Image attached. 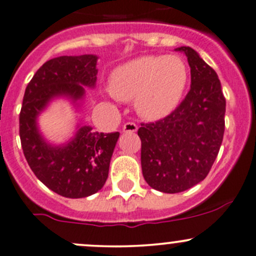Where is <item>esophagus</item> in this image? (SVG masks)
Segmentation results:
<instances>
[{"label":"esophagus","mask_w":256,"mask_h":256,"mask_svg":"<svg viewBox=\"0 0 256 256\" xmlns=\"http://www.w3.org/2000/svg\"><path fill=\"white\" fill-rule=\"evenodd\" d=\"M124 132H136L137 131V125L134 122H126L122 126Z\"/></svg>","instance_id":"1"}]
</instances>
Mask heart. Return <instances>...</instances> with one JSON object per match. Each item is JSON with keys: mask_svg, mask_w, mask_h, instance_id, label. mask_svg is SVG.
Segmentation results:
<instances>
[{"mask_svg": "<svg viewBox=\"0 0 256 256\" xmlns=\"http://www.w3.org/2000/svg\"><path fill=\"white\" fill-rule=\"evenodd\" d=\"M188 77L186 64L179 56H138L112 72L109 90L119 100H134L140 116L154 121L178 106Z\"/></svg>", "mask_w": 256, "mask_h": 256, "instance_id": "b5f03b06", "label": "heart"}]
</instances>
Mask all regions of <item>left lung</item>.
I'll list each match as a JSON object with an SVG mask.
<instances>
[{
  "mask_svg": "<svg viewBox=\"0 0 256 256\" xmlns=\"http://www.w3.org/2000/svg\"><path fill=\"white\" fill-rule=\"evenodd\" d=\"M185 54L192 84L180 106L164 119L142 124V174L153 189L166 194L185 192L208 174L224 134L226 99L214 68L189 46Z\"/></svg>",
  "mask_w": 256,
  "mask_h": 256,
  "instance_id": "8db88e82",
  "label": "left lung"
}]
</instances>
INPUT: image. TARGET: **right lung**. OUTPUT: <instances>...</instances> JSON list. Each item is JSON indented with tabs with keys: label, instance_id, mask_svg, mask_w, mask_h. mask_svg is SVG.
I'll return each instance as SVG.
<instances>
[{
	"label": "right lung",
	"instance_id": "1",
	"mask_svg": "<svg viewBox=\"0 0 256 256\" xmlns=\"http://www.w3.org/2000/svg\"><path fill=\"white\" fill-rule=\"evenodd\" d=\"M96 61L98 56L92 54L51 58L38 70L24 93L20 136L26 160L45 186L64 198H87L104 186L120 134L98 132L78 119L71 138L54 144L42 135L39 116L58 99L80 112L86 88H96Z\"/></svg>",
	"mask_w": 256,
	"mask_h": 256
}]
</instances>
